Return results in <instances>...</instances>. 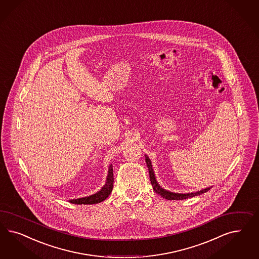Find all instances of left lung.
<instances>
[{
	"label": "left lung",
	"mask_w": 259,
	"mask_h": 259,
	"mask_svg": "<svg viewBox=\"0 0 259 259\" xmlns=\"http://www.w3.org/2000/svg\"><path fill=\"white\" fill-rule=\"evenodd\" d=\"M145 158H146V163H147V166L149 168V174H150V183L152 185V188L154 190V192L156 193L160 194L163 198L167 199V200H183V199H188V198H192L194 196H197V195H200L202 193H205V192H208L210 190V188L212 187H209V188H206V189H203L201 191L198 192H188V193H178V192H172L167 191L165 189H163L160 185H159L157 180H156V177L154 175V170L152 168V165H151V161L149 158L148 155H145Z\"/></svg>",
	"instance_id": "8db88e82"
}]
</instances>
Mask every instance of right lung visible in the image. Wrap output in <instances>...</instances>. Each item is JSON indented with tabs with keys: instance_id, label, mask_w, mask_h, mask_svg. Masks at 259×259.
I'll list each match as a JSON object with an SVG mask.
<instances>
[{
	"instance_id": "right-lung-1",
	"label": "right lung",
	"mask_w": 259,
	"mask_h": 259,
	"mask_svg": "<svg viewBox=\"0 0 259 259\" xmlns=\"http://www.w3.org/2000/svg\"><path fill=\"white\" fill-rule=\"evenodd\" d=\"M113 168L112 165L110 164L109 167V171H108V176H107V180L106 183L102 187L99 192L92 194L90 196H85V197H81V198H77V199H70L69 202L72 204H77V205H91V204H97L100 203L102 201L107 199L109 197L110 192H112V188H113Z\"/></svg>"
}]
</instances>
